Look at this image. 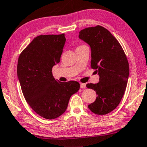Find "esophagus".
<instances>
[{"label": "esophagus", "mask_w": 147, "mask_h": 147, "mask_svg": "<svg viewBox=\"0 0 147 147\" xmlns=\"http://www.w3.org/2000/svg\"><path fill=\"white\" fill-rule=\"evenodd\" d=\"M80 87H81V88H85V87H86V84L85 83H80Z\"/></svg>", "instance_id": "34e87169"}]
</instances>
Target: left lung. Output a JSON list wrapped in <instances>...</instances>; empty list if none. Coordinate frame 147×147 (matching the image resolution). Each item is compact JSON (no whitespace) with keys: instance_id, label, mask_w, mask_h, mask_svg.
<instances>
[{"instance_id":"left-lung-1","label":"left lung","mask_w":147,"mask_h":147,"mask_svg":"<svg viewBox=\"0 0 147 147\" xmlns=\"http://www.w3.org/2000/svg\"><path fill=\"white\" fill-rule=\"evenodd\" d=\"M79 38L90 46L91 67L100 77L98 83L86 85L97 94L88 108L96 115L108 114L116 109L125 93L129 74L127 59L118 40L101 26L82 30Z\"/></svg>"}]
</instances>
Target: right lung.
<instances>
[{
  "mask_svg": "<svg viewBox=\"0 0 147 147\" xmlns=\"http://www.w3.org/2000/svg\"><path fill=\"white\" fill-rule=\"evenodd\" d=\"M64 34L35 37L20 55L17 73L22 93L38 115L53 119L67 109L70 98L79 91L77 81L63 83L55 79L52 68L60 62Z\"/></svg>",
  "mask_w": 147,
  "mask_h": 147,
  "instance_id": "obj_1",
  "label": "right lung"
}]
</instances>
